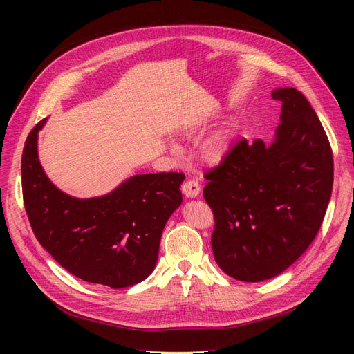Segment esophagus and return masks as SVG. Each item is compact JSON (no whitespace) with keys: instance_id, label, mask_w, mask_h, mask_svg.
Here are the masks:
<instances>
[{"instance_id":"34e87169","label":"esophagus","mask_w":354,"mask_h":354,"mask_svg":"<svg viewBox=\"0 0 354 354\" xmlns=\"http://www.w3.org/2000/svg\"><path fill=\"white\" fill-rule=\"evenodd\" d=\"M181 190L186 198H196L201 192V185L198 183V180H187L186 183L181 186Z\"/></svg>"}]
</instances>
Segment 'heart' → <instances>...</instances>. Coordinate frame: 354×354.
<instances>
[{
	"label": "heart",
	"mask_w": 354,
	"mask_h": 354,
	"mask_svg": "<svg viewBox=\"0 0 354 354\" xmlns=\"http://www.w3.org/2000/svg\"><path fill=\"white\" fill-rule=\"evenodd\" d=\"M230 145L224 137H218L211 140L205 149H203V156L211 164H218L221 160L227 156Z\"/></svg>",
	"instance_id": "1"
}]
</instances>
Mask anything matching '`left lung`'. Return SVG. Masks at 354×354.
I'll list each match as a JSON object with an SVG mask.
<instances>
[{
  "label": "left lung",
  "instance_id": "8db88e82",
  "mask_svg": "<svg viewBox=\"0 0 354 354\" xmlns=\"http://www.w3.org/2000/svg\"><path fill=\"white\" fill-rule=\"evenodd\" d=\"M281 124L270 145L242 138L205 176L203 198L216 217L211 245L220 269L242 282L285 272L324 221L334 159L312 104L295 88H277Z\"/></svg>",
  "mask_w": 354,
  "mask_h": 354
}]
</instances>
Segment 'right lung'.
Segmentation results:
<instances>
[{
	"mask_svg": "<svg viewBox=\"0 0 354 354\" xmlns=\"http://www.w3.org/2000/svg\"><path fill=\"white\" fill-rule=\"evenodd\" d=\"M38 122L22 155L24 202L38 242L80 279L127 288L155 269L168 218L181 205L183 173L137 174L95 198H73L51 183L38 158Z\"/></svg>",
	"mask_w": 354,
	"mask_h": 354,
	"instance_id": "add662e5",
	"label": "right lung"
}]
</instances>
